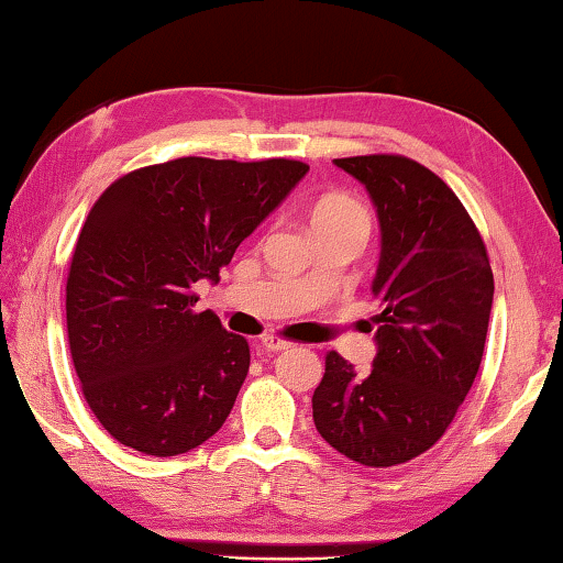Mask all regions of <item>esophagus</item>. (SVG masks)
<instances>
[{"mask_svg": "<svg viewBox=\"0 0 563 563\" xmlns=\"http://www.w3.org/2000/svg\"><path fill=\"white\" fill-rule=\"evenodd\" d=\"M261 347L268 350V352H280V350L292 347V342L283 340V338H278V335H265V338L261 340Z\"/></svg>", "mask_w": 563, "mask_h": 563, "instance_id": "obj_1", "label": "esophagus"}]
</instances>
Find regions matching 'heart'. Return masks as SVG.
I'll return each instance as SVG.
<instances>
[{
    "label": "heart",
    "instance_id": "b5f03b06",
    "mask_svg": "<svg viewBox=\"0 0 563 563\" xmlns=\"http://www.w3.org/2000/svg\"><path fill=\"white\" fill-rule=\"evenodd\" d=\"M310 223L316 233L328 231H355L362 238H367L373 231V216L357 198L347 194H328L312 206Z\"/></svg>",
    "mask_w": 563,
    "mask_h": 563
}]
</instances>
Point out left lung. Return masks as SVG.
<instances>
[{"mask_svg": "<svg viewBox=\"0 0 563 563\" xmlns=\"http://www.w3.org/2000/svg\"><path fill=\"white\" fill-rule=\"evenodd\" d=\"M377 208L383 253L369 375L330 350L312 395L322 440L365 466L415 460L452 424L479 373L494 275L479 231L430 168L399 154L335 158Z\"/></svg>", "mask_w": 563, "mask_h": 563, "instance_id": "1", "label": "left lung"}]
</instances>
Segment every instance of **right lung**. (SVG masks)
Wrapping results in <instances>:
<instances>
[{"label": "right lung", "mask_w": 563, "mask_h": 563, "mask_svg": "<svg viewBox=\"0 0 563 563\" xmlns=\"http://www.w3.org/2000/svg\"><path fill=\"white\" fill-rule=\"evenodd\" d=\"M308 168L186 156L131 170L99 196L71 255L66 332L84 399L113 440L176 456L221 430L251 347L194 310V285L218 280Z\"/></svg>", "instance_id": "1"}]
</instances>
